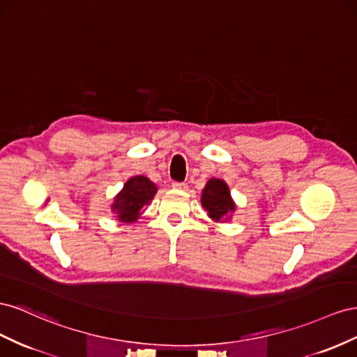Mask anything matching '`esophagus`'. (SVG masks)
I'll return each instance as SVG.
<instances>
[{"instance_id":"obj_1","label":"esophagus","mask_w":357,"mask_h":357,"mask_svg":"<svg viewBox=\"0 0 357 357\" xmlns=\"http://www.w3.org/2000/svg\"><path fill=\"white\" fill-rule=\"evenodd\" d=\"M172 187L176 188V190H185V188H187V184H185V182H178V181H175V182H172Z\"/></svg>"}]
</instances>
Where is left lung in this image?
<instances>
[{"label": "left lung", "instance_id": "left-lung-1", "mask_svg": "<svg viewBox=\"0 0 357 357\" xmlns=\"http://www.w3.org/2000/svg\"><path fill=\"white\" fill-rule=\"evenodd\" d=\"M202 206L209 213V217L220 221L222 217H226L229 212L235 211V203L230 197L229 187L221 179H211L208 181L206 187L202 192Z\"/></svg>", "mask_w": 357, "mask_h": 357}]
</instances>
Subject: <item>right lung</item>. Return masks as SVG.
I'll return each instance as SVG.
<instances>
[{
  "label": "right lung",
  "mask_w": 357,
  "mask_h": 357,
  "mask_svg": "<svg viewBox=\"0 0 357 357\" xmlns=\"http://www.w3.org/2000/svg\"><path fill=\"white\" fill-rule=\"evenodd\" d=\"M157 187L145 176H135L126 182L124 188L115 197L112 211L118 213V218L126 222H135L140 209L154 199Z\"/></svg>",
  "instance_id": "right-lung-1"
}]
</instances>
